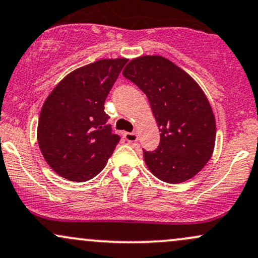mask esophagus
Listing matches in <instances>:
<instances>
[{
	"label": "esophagus",
	"mask_w": 258,
	"mask_h": 258,
	"mask_svg": "<svg viewBox=\"0 0 258 258\" xmlns=\"http://www.w3.org/2000/svg\"><path fill=\"white\" fill-rule=\"evenodd\" d=\"M124 139L128 142H135L138 141L139 136L136 133H124Z\"/></svg>",
	"instance_id": "esophagus-1"
}]
</instances>
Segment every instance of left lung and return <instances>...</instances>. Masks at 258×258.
I'll use <instances>...</instances> for the list:
<instances>
[{
    "label": "left lung",
    "instance_id": "1",
    "mask_svg": "<svg viewBox=\"0 0 258 258\" xmlns=\"http://www.w3.org/2000/svg\"><path fill=\"white\" fill-rule=\"evenodd\" d=\"M123 76L146 94L160 132L157 150H144L147 168L168 183L196 176L210 159L216 139L213 110L201 87L159 55L133 59Z\"/></svg>",
    "mask_w": 258,
    "mask_h": 258
}]
</instances>
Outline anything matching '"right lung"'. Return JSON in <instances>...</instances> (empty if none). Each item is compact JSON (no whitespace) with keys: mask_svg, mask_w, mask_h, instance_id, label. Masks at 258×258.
Returning a JSON list of instances; mask_svg holds the SVG:
<instances>
[{"mask_svg":"<svg viewBox=\"0 0 258 258\" xmlns=\"http://www.w3.org/2000/svg\"><path fill=\"white\" fill-rule=\"evenodd\" d=\"M128 60L104 59L69 74L42 106L37 140L48 165L76 182L95 177L119 142L105 100Z\"/></svg>","mask_w":258,"mask_h":258,"instance_id":"1","label":"right lung"}]
</instances>
